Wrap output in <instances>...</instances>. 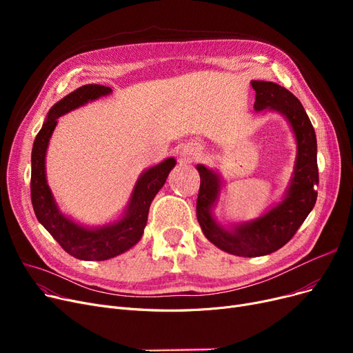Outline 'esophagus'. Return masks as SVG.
Segmentation results:
<instances>
[{
	"label": "esophagus",
	"instance_id": "34e87169",
	"mask_svg": "<svg viewBox=\"0 0 353 353\" xmlns=\"http://www.w3.org/2000/svg\"><path fill=\"white\" fill-rule=\"evenodd\" d=\"M180 161L181 163H192L199 157V152L193 147H183L180 150Z\"/></svg>",
	"mask_w": 353,
	"mask_h": 353
}]
</instances>
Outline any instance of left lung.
<instances>
[{
    "instance_id": "left-lung-1",
    "label": "left lung",
    "mask_w": 353,
    "mask_h": 353,
    "mask_svg": "<svg viewBox=\"0 0 353 353\" xmlns=\"http://www.w3.org/2000/svg\"><path fill=\"white\" fill-rule=\"evenodd\" d=\"M250 84L256 91L254 110L282 116L296 141L293 172L282 199L254 219L225 225L216 216L225 189L223 176L205 164L196 165L200 174L196 213L203 233L220 250L243 257L266 256L285 246L312 212L319 184L316 134L302 103L273 81L253 80Z\"/></svg>"
}]
</instances>
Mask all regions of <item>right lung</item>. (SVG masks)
I'll return each mask as SVG.
<instances>
[{
  "instance_id": "right-lung-1",
  "label": "right lung",
  "mask_w": 353,
  "mask_h": 353,
  "mask_svg": "<svg viewBox=\"0 0 353 353\" xmlns=\"http://www.w3.org/2000/svg\"><path fill=\"white\" fill-rule=\"evenodd\" d=\"M113 90L100 84H87L55 103L37 134L31 152V201L34 213L46 230L71 256L81 261H108L136 246L147 225L148 209L165 179L176 165L174 157L143 170L136 180L123 212L113 220L99 226H87L65 214L48 186L46 157L50 139L59 117L70 111L110 96Z\"/></svg>"
}]
</instances>
